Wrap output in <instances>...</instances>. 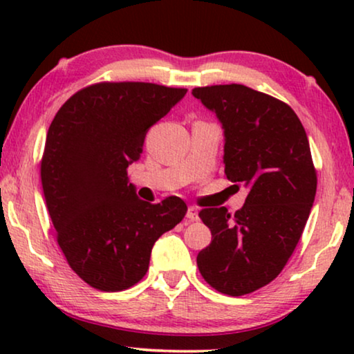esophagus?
<instances>
[{
	"mask_svg": "<svg viewBox=\"0 0 354 354\" xmlns=\"http://www.w3.org/2000/svg\"><path fill=\"white\" fill-rule=\"evenodd\" d=\"M187 217H188V219H190V221H198V219H200V216H198V207H195V206H188Z\"/></svg>",
	"mask_w": 354,
	"mask_h": 354,
	"instance_id": "esophagus-1",
	"label": "esophagus"
}]
</instances>
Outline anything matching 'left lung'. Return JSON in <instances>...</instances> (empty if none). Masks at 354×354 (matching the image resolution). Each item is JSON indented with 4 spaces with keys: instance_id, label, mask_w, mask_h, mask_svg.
Instances as JSON below:
<instances>
[{
    "instance_id": "8db88e82",
    "label": "left lung",
    "mask_w": 354,
    "mask_h": 354,
    "mask_svg": "<svg viewBox=\"0 0 354 354\" xmlns=\"http://www.w3.org/2000/svg\"><path fill=\"white\" fill-rule=\"evenodd\" d=\"M224 130L225 176L248 190L245 205L206 207L209 246L196 256L203 279L241 297L277 277L298 245L316 196L317 177L304 127L288 104L245 85L193 88Z\"/></svg>"
}]
</instances>
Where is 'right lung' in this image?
Wrapping results in <instances>:
<instances>
[{
    "mask_svg": "<svg viewBox=\"0 0 354 354\" xmlns=\"http://www.w3.org/2000/svg\"><path fill=\"white\" fill-rule=\"evenodd\" d=\"M185 93L145 82L96 84L71 96L48 129L46 206L67 263L93 288L120 292L142 280L153 245L185 216L180 198L151 205L127 177L149 127Z\"/></svg>",
    "mask_w": 354,
    "mask_h": 354,
    "instance_id": "right-lung-1",
    "label": "right lung"
}]
</instances>
